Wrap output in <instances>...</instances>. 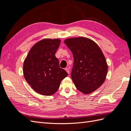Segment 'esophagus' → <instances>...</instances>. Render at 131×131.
Instances as JSON below:
<instances>
[{"mask_svg": "<svg viewBox=\"0 0 131 131\" xmlns=\"http://www.w3.org/2000/svg\"><path fill=\"white\" fill-rule=\"evenodd\" d=\"M65 70H66V72L68 73V74H69V73H70V71H69V68H65Z\"/></svg>", "mask_w": 131, "mask_h": 131, "instance_id": "obj_1", "label": "esophagus"}]
</instances>
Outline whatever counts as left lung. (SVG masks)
I'll list each match as a JSON object with an SVG mask.
<instances>
[{"label":"left lung","mask_w":131,"mask_h":131,"mask_svg":"<svg viewBox=\"0 0 131 131\" xmlns=\"http://www.w3.org/2000/svg\"><path fill=\"white\" fill-rule=\"evenodd\" d=\"M64 42L73 54L71 77L75 87L86 94L93 92L103 84L108 72V64L100 47L85 37L68 38Z\"/></svg>","instance_id":"8db88e82"}]
</instances>
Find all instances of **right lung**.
<instances>
[{
    "label": "right lung",
    "mask_w": 131,
    "mask_h": 131,
    "mask_svg": "<svg viewBox=\"0 0 131 131\" xmlns=\"http://www.w3.org/2000/svg\"><path fill=\"white\" fill-rule=\"evenodd\" d=\"M60 43L59 39H42L31 47L23 63L26 81L35 92L43 96L56 93L61 81L68 75L59 67L55 56Z\"/></svg>",
    "instance_id": "add662e5"
}]
</instances>
